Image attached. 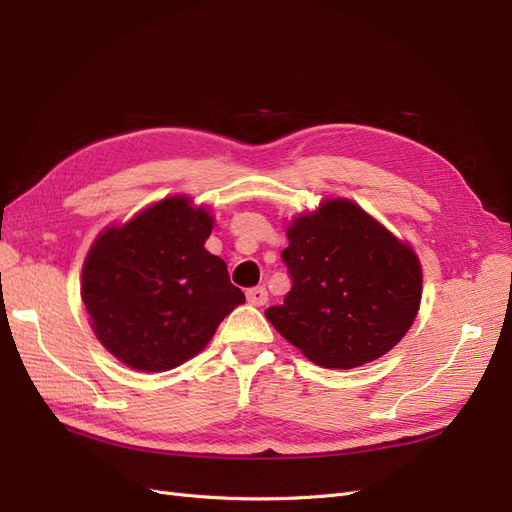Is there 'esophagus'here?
<instances>
[{"label":"esophagus","mask_w":512,"mask_h":512,"mask_svg":"<svg viewBox=\"0 0 512 512\" xmlns=\"http://www.w3.org/2000/svg\"><path fill=\"white\" fill-rule=\"evenodd\" d=\"M267 299H269L267 288L256 286V288H250V290H247V303H252V305L260 307V305H265V303H267Z\"/></svg>","instance_id":"1"}]
</instances>
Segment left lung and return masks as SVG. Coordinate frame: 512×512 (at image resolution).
<instances>
[{
	"mask_svg": "<svg viewBox=\"0 0 512 512\" xmlns=\"http://www.w3.org/2000/svg\"><path fill=\"white\" fill-rule=\"evenodd\" d=\"M282 252L292 288L265 316L320 367L380 359L408 333L423 271L408 243L346 198L294 218Z\"/></svg>",
	"mask_w": 512,
	"mask_h": 512,
	"instance_id": "8db88e82",
	"label": "left lung"
}]
</instances>
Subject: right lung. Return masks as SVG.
Instances as JSON below:
<instances>
[{
	"instance_id": "right-lung-1",
	"label": "right lung",
	"mask_w": 512,
	"mask_h": 512,
	"mask_svg": "<svg viewBox=\"0 0 512 512\" xmlns=\"http://www.w3.org/2000/svg\"><path fill=\"white\" fill-rule=\"evenodd\" d=\"M213 218L170 196L106 228L83 265L81 297L100 344L138 371H166L203 350L245 303L226 262L205 250Z\"/></svg>"
}]
</instances>
